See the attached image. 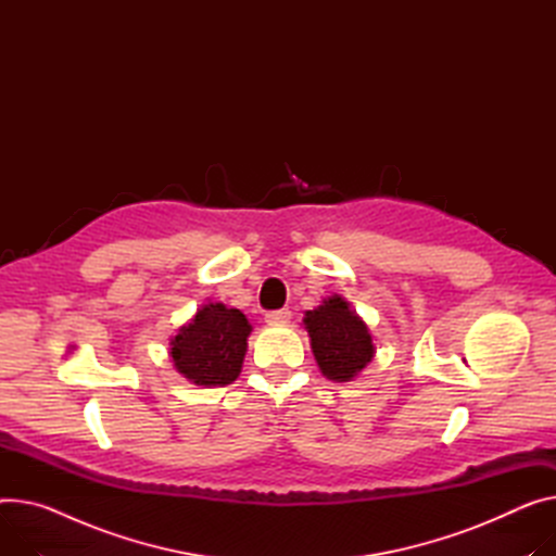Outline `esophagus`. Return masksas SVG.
Returning <instances> with one entry per match:
<instances>
[{"mask_svg":"<svg viewBox=\"0 0 556 556\" xmlns=\"http://www.w3.org/2000/svg\"><path fill=\"white\" fill-rule=\"evenodd\" d=\"M289 318H291L289 309H274V312L265 314V320L269 325H285V323H289Z\"/></svg>","mask_w":556,"mask_h":556,"instance_id":"34e87169","label":"esophagus"}]
</instances>
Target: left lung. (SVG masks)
Instances as JSON below:
<instances>
[{"label": "left lung", "mask_w": 556, "mask_h": 556, "mask_svg": "<svg viewBox=\"0 0 556 556\" xmlns=\"http://www.w3.org/2000/svg\"><path fill=\"white\" fill-rule=\"evenodd\" d=\"M305 327L312 338L316 363L331 380H352L374 356L367 325L340 295H331L318 309L307 312Z\"/></svg>", "instance_id": "1"}]
</instances>
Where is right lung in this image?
Returning <instances> with one entry per match:
<instances>
[{
  "label": "right lung",
  "instance_id": "1",
  "mask_svg": "<svg viewBox=\"0 0 556 556\" xmlns=\"http://www.w3.org/2000/svg\"><path fill=\"white\" fill-rule=\"evenodd\" d=\"M251 325L240 309L204 305L170 340L176 369L195 386H229L242 369Z\"/></svg>",
  "mask_w": 556,
  "mask_h": 556
}]
</instances>
